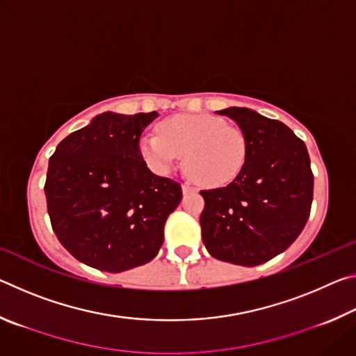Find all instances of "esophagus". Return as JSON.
Returning a JSON list of instances; mask_svg holds the SVG:
<instances>
[{
	"instance_id": "esophagus-1",
	"label": "esophagus",
	"mask_w": 356,
	"mask_h": 356,
	"mask_svg": "<svg viewBox=\"0 0 356 356\" xmlns=\"http://www.w3.org/2000/svg\"><path fill=\"white\" fill-rule=\"evenodd\" d=\"M182 191H184V195H186V193H195V191H197L195 186H191L190 184H184L182 185Z\"/></svg>"
}]
</instances>
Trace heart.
Segmentation results:
<instances>
[{
  "label": "heart",
  "instance_id": "heart-1",
  "mask_svg": "<svg viewBox=\"0 0 356 356\" xmlns=\"http://www.w3.org/2000/svg\"><path fill=\"white\" fill-rule=\"evenodd\" d=\"M141 154L156 172H170L184 156L186 174L209 188L231 184L242 172L248 141L243 131L207 114H179L141 140Z\"/></svg>",
  "mask_w": 356,
  "mask_h": 356
}]
</instances>
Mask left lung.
<instances>
[{
    "label": "left lung",
    "instance_id": "left-lung-1",
    "mask_svg": "<svg viewBox=\"0 0 356 356\" xmlns=\"http://www.w3.org/2000/svg\"><path fill=\"white\" fill-rule=\"evenodd\" d=\"M248 141L236 180L202 190V242L218 261L254 267L286 251L309 218L314 176L305 143L280 120L250 108L216 111Z\"/></svg>",
    "mask_w": 356,
    "mask_h": 356
}]
</instances>
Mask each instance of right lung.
Segmentation results:
<instances>
[{
  "mask_svg": "<svg viewBox=\"0 0 356 356\" xmlns=\"http://www.w3.org/2000/svg\"><path fill=\"white\" fill-rule=\"evenodd\" d=\"M155 118L156 111L97 114L50 156L44 190L51 227L89 267L125 272L152 261L163 245L182 188L155 176L141 155V134Z\"/></svg>",
  "mask_w": 356,
  "mask_h": 356,
  "instance_id": "add662e5",
  "label": "right lung"
}]
</instances>
